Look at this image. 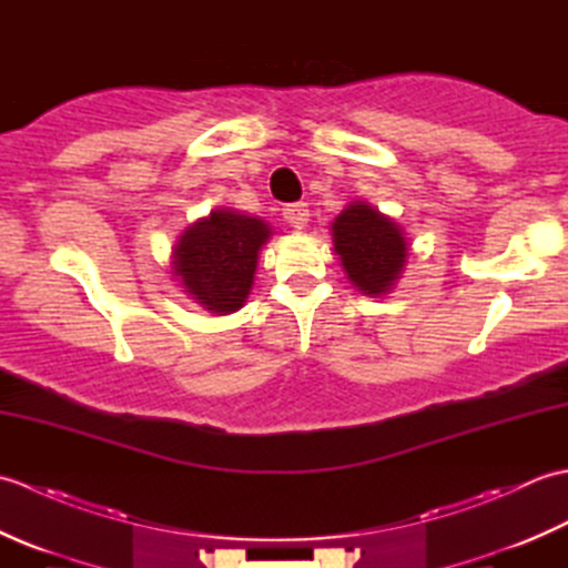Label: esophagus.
I'll return each instance as SVG.
<instances>
[{
  "instance_id": "obj_1",
  "label": "esophagus",
  "mask_w": 568,
  "mask_h": 568,
  "mask_svg": "<svg viewBox=\"0 0 568 568\" xmlns=\"http://www.w3.org/2000/svg\"><path fill=\"white\" fill-rule=\"evenodd\" d=\"M283 216H285V222L291 224V226L305 229L307 222H310V210H307L305 202H293V204H285Z\"/></svg>"
}]
</instances>
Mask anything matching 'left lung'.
Masks as SVG:
<instances>
[{"instance_id":"8db88e82","label":"left lung","mask_w":568,"mask_h":568,"mask_svg":"<svg viewBox=\"0 0 568 568\" xmlns=\"http://www.w3.org/2000/svg\"><path fill=\"white\" fill-rule=\"evenodd\" d=\"M334 251L346 277L364 295H388L407 261L403 229L368 202H352L332 222Z\"/></svg>"}]
</instances>
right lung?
<instances>
[{"instance_id": "1", "label": "right lung", "mask_w": 568, "mask_h": 568, "mask_svg": "<svg viewBox=\"0 0 568 568\" xmlns=\"http://www.w3.org/2000/svg\"><path fill=\"white\" fill-rule=\"evenodd\" d=\"M271 226L234 210H214L187 226L173 248V275L195 303L214 315L244 307L256 275L258 251Z\"/></svg>"}]
</instances>
